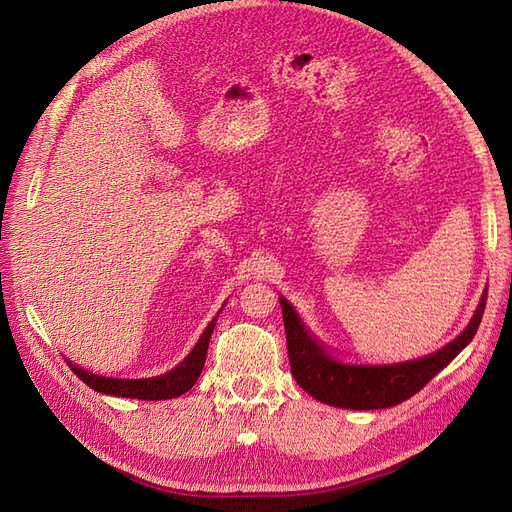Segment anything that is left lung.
<instances>
[{"instance_id": "8db88e82", "label": "left lung", "mask_w": 512, "mask_h": 512, "mask_svg": "<svg viewBox=\"0 0 512 512\" xmlns=\"http://www.w3.org/2000/svg\"><path fill=\"white\" fill-rule=\"evenodd\" d=\"M280 303L286 327L290 371L301 389L327 406L348 410H380L397 406L416 395L440 369H444L472 342L480 318L485 314L487 292H483V299H480L468 327L451 344H446L438 352L421 356V359L393 365L339 363L305 329L299 314L294 312L284 297H280Z\"/></svg>"}]
</instances>
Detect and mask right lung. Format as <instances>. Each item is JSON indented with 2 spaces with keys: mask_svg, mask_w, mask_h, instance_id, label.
<instances>
[{
  "mask_svg": "<svg viewBox=\"0 0 512 512\" xmlns=\"http://www.w3.org/2000/svg\"><path fill=\"white\" fill-rule=\"evenodd\" d=\"M222 312V309H220ZM218 312V316H220ZM215 316L209 327L205 329V333L200 335L198 344L194 346V350L185 356V359L175 367L166 371L162 376L156 378H136V380H128V378H106V376H98L91 374V371L74 365L72 361L66 359L68 367L79 376L89 389H94L98 393L104 395H115V397H132V399H147V401H158V399H173L183 395L185 391H190L192 386L196 384L200 371L205 367V359H207V348H209V339L211 333L215 329Z\"/></svg>",
  "mask_w": 512,
  "mask_h": 512,
  "instance_id": "right-lung-1",
  "label": "right lung"
}]
</instances>
